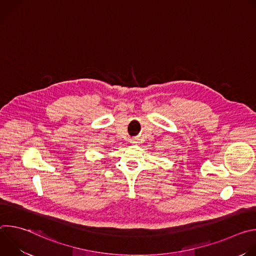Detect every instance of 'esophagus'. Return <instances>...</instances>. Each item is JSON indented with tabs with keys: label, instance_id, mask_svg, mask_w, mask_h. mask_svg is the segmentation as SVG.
<instances>
[{
	"label": "esophagus",
	"instance_id": "1",
	"mask_svg": "<svg viewBox=\"0 0 256 256\" xmlns=\"http://www.w3.org/2000/svg\"><path fill=\"white\" fill-rule=\"evenodd\" d=\"M132 142H134V140H132Z\"/></svg>",
	"mask_w": 256,
	"mask_h": 256
}]
</instances>
